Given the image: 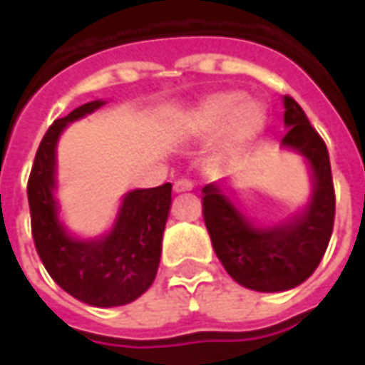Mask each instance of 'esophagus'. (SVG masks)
I'll use <instances>...</instances> for the list:
<instances>
[{
    "instance_id": "esophagus-1",
    "label": "esophagus",
    "mask_w": 365,
    "mask_h": 365,
    "mask_svg": "<svg viewBox=\"0 0 365 365\" xmlns=\"http://www.w3.org/2000/svg\"><path fill=\"white\" fill-rule=\"evenodd\" d=\"M192 189V182L187 180V178H178L175 185H173V190L175 192H187V190Z\"/></svg>"
}]
</instances>
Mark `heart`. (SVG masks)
<instances>
[{"label":"heart","mask_w":365,"mask_h":365,"mask_svg":"<svg viewBox=\"0 0 365 365\" xmlns=\"http://www.w3.org/2000/svg\"><path fill=\"white\" fill-rule=\"evenodd\" d=\"M268 123V106L258 97H242L240 91H213L187 107L170 132L180 140L209 142V156L219 164L235 160Z\"/></svg>","instance_id":"1"}]
</instances>
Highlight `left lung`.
I'll list each match as a JSON object with an SVG mask.
<instances>
[{
    "label": "left lung",
    "mask_w": 365,
    "mask_h": 365,
    "mask_svg": "<svg viewBox=\"0 0 365 365\" xmlns=\"http://www.w3.org/2000/svg\"><path fill=\"white\" fill-rule=\"evenodd\" d=\"M282 103L288 132L280 148L301 154L311 175V195L301 211L259 223L242 209L232 182L203 187L205 225L219 262L237 284L258 292L290 290L315 272L335 219L327 146L292 97L284 95Z\"/></svg>",
    "instance_id": "left-lung-1"
}]
</instances>
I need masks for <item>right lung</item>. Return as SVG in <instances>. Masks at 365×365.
Wrapping results in <instances>:
<instances>
[{"instance_id": "right-lung-1", "label": "right lung", "mask_w": 365, "mask_h": 365, "mask_svg": "<svg viewBox=\"0 0 365 365\" xmlns=\"http://www.w3.org/2000/svg\"><path fill=\"white\" fill-rule=\"evenodd\" d=\"M106 106L95 99L56 120L42 138L28 180L36 252L52 280L91 307H121L152 287L162 254V233L173 205V185L133 189L121 197L113 225L103 235L81 237L61 219L56 148L68 123Z\"/></svg>"}]
</instances>
